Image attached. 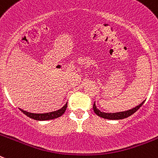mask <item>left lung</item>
Masks as SVG:
<instances>
[{
    "label": "left lung",
    "instance_id": "1",
    "mask_svg": "<svg viewBox=\"0 0 158 158\" xmlns=\"http://www.w3.org/2000/svg\"><path fill=\"white\" fill-rule=\"evenodd\" d=\"M143 103H144V101L142 102V104L136 106V107H134V108H132V109L131 110L116 113H106L103 112V111H100V110L96 107V104L94 103V104H93V110H94V112L96 113V115H98V116L101 117V118H107V119H112V120H117V119H123V118H127V117L131 116V115H133L134 113L136 112V111L142 107Z\"/></svg>",
    "mask_w": 158,
    "mask_h": 158
}]
</instances>
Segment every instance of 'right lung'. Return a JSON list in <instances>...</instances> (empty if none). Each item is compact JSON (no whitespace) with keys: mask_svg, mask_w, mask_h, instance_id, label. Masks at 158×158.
<instances>
[{"mask_svg":"<svg viewBox=\"0 0 158 158\" xmlns=\"http://www.w3.org/2000/svg\"><path fill=\"white\" fill-rule=\"evenodd\" d=\"M67 107V104H65L63 107H62L61 109L58 110V111H52V112H48V113H43V114H36V113H30L27 112L26 111H23L21 110L22 112L24 114V115H27V117L31 118H33V119H35L38 121H44V120H50V119H54V118H58V117L62 116L64 114V112L65 111Z\"/></svg>","mask_w":158,"mask_h":158,"instance_id":"right-lung-1","label":"right lung"}]
</instances>
